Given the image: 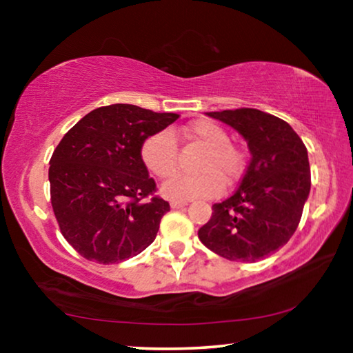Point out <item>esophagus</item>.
Segmentation results:
<instances>
[{"instance_id": "34e87169", "label": "esophagus", "mask_w": 353, "mask_h": 353, "mask_svg": "<svg viewBox=\"0 0 353 353\" xmlns=\"http://www.w3.org/2000/svg\"><path fill=\"white\" fill-rule=\"evenodd\" d=\"M188 205L186 201H178V199H172L170 201V207L172 209H183V207Z\"/></svg>"}]
</instances>
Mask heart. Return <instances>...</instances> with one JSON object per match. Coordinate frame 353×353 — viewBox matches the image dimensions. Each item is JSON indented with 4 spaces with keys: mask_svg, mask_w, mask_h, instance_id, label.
<instances>
[{
    "mask_svg": "<svg viewBox=\"0 0 353 353\" xmlns=\"http://www.w3.org/2000/svg\"><path fill=\"white\" fill-rule=\"evenodd\" d=\"M185 137L205 148L197 159L194 175H178L163 185V194L173 199H197L219 194L221 186L233 185L244 172V154L230 143V134L210 119H197L185 128ZM144 165L154 176L167 180L180 163L176 132L161 130L141 146Z\"/></svg>",
    "mask_w": 353,
    "mask_h": 353,
    "instance_id": "obj_1",
    "label": "heart"
}]
</instances>
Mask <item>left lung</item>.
<instances>
[{
    "label": "left lung",
    "mask_w": 353,
    "mask_h": 353,
    "mask_svg": "<svg viewBox=\"0 0 353 353\" xmlns=\"http://www.w3.org/2000/svg\"><path fill=\"white\" fill-rule=\"evenodd\" d=\"M243 134L250 162L238 190L212 205L201 243L234 262L254 263L291 239L310 192L305 144L284 120L259 109L207 112Z\"/></svg>",
    "instance_id": "obj_1"
}]
</instances>
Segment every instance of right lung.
Wrapping results in <instances>:
<instances>
[{
    "instance_id": "1",
    "label": "right lung",
    "mask_w": 353,
    "mask_h": 353,
    "mask_svg": "<svg viewBox=\"0 0 353 353\" xmlns=\"http://www.w3.org/2000/svg\"><path fill=\"white\" fill-rule=\"evenodd\" d=\"M178 114L133 104L98 108L64 134L50 161L51 205L67 243L96 263H119L156 239L170 210L156 194L141 146Z\"/></svg>"
}]
</instances>
